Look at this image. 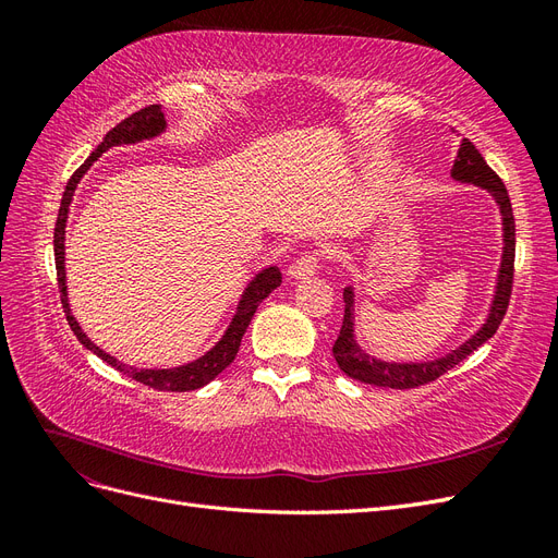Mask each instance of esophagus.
<instances>
[{"label": "esophagus", "instance_id": "1", "mask_svg": "<svg viewBox=\"0 0 558 558\" xmlns=\"http://www.w3.org/2000/svg\"><path fill=\"white\" fill-rule=\"evenodd\" d=\"M316 269H318V256H316V253H302L298 260L291 263L289 277L305 279V277H312Z\"/></svg>", "mask_w": 558, "mask_h": 558}]
</instances>
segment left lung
<instances>
[{"mask_svg": "<svg viewBox=\"0 0 558 558\" xmlns=\"http://www.w3.org/2000/svg\"><path fill=\"white\" fill-rule=\"evenodd\" d=\"M451 177L459 181H468L486 189L496 197L502 214V230H505V248H502V263H500V275H498V289L494 298L492 314H488L486 324L470 337L465 344H461L449 356L437 359L433 363H384L377 359H369L367 353L353 340V293L351 289H344V320L340 335L332 344V356L340 365L342 373L356 381L386 386V388H416L435 381L449 373L451 367L465 361L472 351L480 349L486 340H492L496 335L498 326L502 324L505 312L510 305L512 295V283H514V214L510 205L508 189H505L502 179L486 165L480 150L475 148L470 140L461 142L459 156H456Z\"/></svg>", "mask_w": 558, "mask_h": 558, "instance_id": "obj_1", "label": "left lung"}]
</instances>
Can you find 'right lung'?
Wrapping results in <instances>:
<instances>
[{
  "mask_svg": "<svg viewBox=\"0 0 558 558\" xmlns=\"http://www.w3.org/2000/svg\"><path fill=\"white\" fill-rule=\"evenodd\" d=\"M162 130H165V116L160 111V105H150V107H144L140 111H134L132 116L125 118V121H121L116 128H111L107 132V137L102 140V144H99L93 150L90 158L78 167L70 181H66V189L62 193L60 211H58V221H56L53 248H56V269H58V289H60L62 310L66 314V324H70V328L78 337V342L86 349H90L93 353H97V356L102 359L105 363L116 367L118 373L132 377L134 381H140L148 388H156V391L181 393V391H195V388H202L205 384H209L214 377L221 375L223 369L234 361V356H238V351H240V344H242V335L246 332L253 314H256L260 302L281 283L279 267H267L265 272H260L256 279L251 281V286L244 291V295L240 300L238 314H234L230 328L221 337V342H218L209 353H205L202 359H197L189 365L172 367V369L128 367L121 361H116L113 356H109V353H105L97 344H93L86 337V332H83L81 326L76 324V318L72 316V312H70V302H66V286H64V226H66V211H70V202H72L76 183L81 181L83 174L88 172V167L111 146L132 144V142H140V140H146V137H156V134L162 132Z\"/></svg>",
  "mask_w": 558,
  "mask_h": 558,
  "instance_id": "right-lung-1",
  "label": "right lung"
}]
</instances>
